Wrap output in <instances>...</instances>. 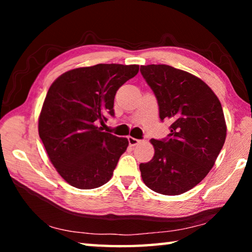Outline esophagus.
Returning a JSON list of instances; mask_svg holds the SVG:
<instances>
[{
    "mask_svg": "<svg viewBox=\"0 0 252 252\" xmlns=\"http://www.w3.org/2000/svg\"><path fill=\"white\" fill-rule=\"evenodd\" d=\"M127 141H129V144H130L131 147H134L138 143H140V140L139 139L132 138V136H127Z\"/></svg>",
    "mask_w": 252,
    "mask_h": 252,
    "instance_id": "obj_1",
    "label": "esophagus"
}]
</instances>
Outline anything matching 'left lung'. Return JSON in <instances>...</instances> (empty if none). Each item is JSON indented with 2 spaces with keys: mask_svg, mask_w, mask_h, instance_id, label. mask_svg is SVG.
<instances>
[{
  "mask_svg": "<svg viewBox=\"0 0 252 252\" xmlns=\"http://www.w3.org/2000/svg\"><path fill=\"white\" fill-rule=\"evenodd\" d=\"M155 93L161 121L170 120L165 139H152L155 156L140 164L143 182L155 192L178 195L210 171L227 134L222 106L201 79L165 64L141 65Z\"/></svg>",
  "mask_w": 252,
  "mask_h": 252,
  "instance_id": "1",
  "label": "left lung"
}]
</instances>
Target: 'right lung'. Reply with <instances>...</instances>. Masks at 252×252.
<instances>
[{
    "label": "right lung",
    "mask_w": 252,
    "mask_h": 252,
    "mask_svg": "<svg viewBox=\"0 0 252 252\" xmlns=\"http://www.w3.org/2000/svg\"><path fill=\"white\" fill-rule=\"evenodd\" d=\"M139 65L96 64L67 71L54 81L39 118V134L60 176L78 189H94L112 177L129 141L102 131L114 96Z\"/></svg>",
    "instance_id": "obj_1"
}]
</instances>
